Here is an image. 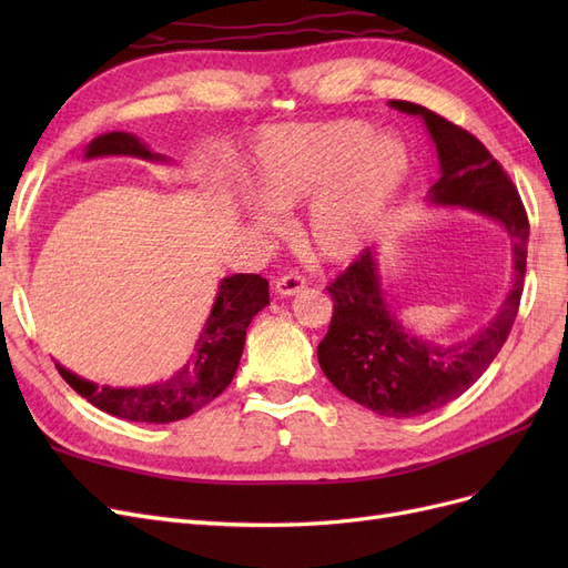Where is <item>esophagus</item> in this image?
<instances>
[{
    "mask_svg": "<svg viewBox=\"0 0 568 568\" xmlns=\"http://www.w3.org/2000/svg\"><path fill=\"white\" fill-rule=\"evenodd\" d=\"M305 284L307 282L301 277V274H284V277L274 282V291H277L280 296H296L305 288Z\"/></svg>",
    "mask_w": 568,
    "mask_h": 568,
    "instance_id": "esophagus-1",
    "label": "esophagus"
}]
</instances>
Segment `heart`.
Instances as JSON below:
<instances>
[{"label":"heart","mask_w":568,"mask_h":568,"mask_svg":"<svg viewBox=\"0 0 568 568\" xmlns=\"http://www.w3.org/2000/svg\"><path fill=\"white\" fill-rule=\"evenodd\" d=\"M409 151L400 136L376 134L363 120L286 123L261 132L255 146L253 192L277 211L307 203L301 236L324 261H348L386 227L409 178ZM251 205L261 230L277 215Z\"/></svg>","instance_id":"1"}]
</instances>
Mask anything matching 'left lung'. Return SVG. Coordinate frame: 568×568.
I'll return each mask as SVG.
<instances>
[{
	"mask_svg": "<svg viewBox=\"0 0 568 568\" xmlns=\"http://www.w3.org/2000/svg\"><path fill=\"white\" fill-rule=\"evenodd\" d=\"M419 115L438 153L440 178L428 189L434 205H453L500 222L511 239L514 280L497 315L467 341L436 343L405 329L386 301L379 251L367 248L326 286L334 301L329 332L317 346L320 367L343 395L382 417H419L455 400L474 386L505 346L519 311L528 217L519 192L490 151L474 134L409 101H388Z\"/></svg>",
	"mask_w": 568,
	"mask_h": 568,
	"instance_id": "1",
	"label": "left lung"
}]
</instances>
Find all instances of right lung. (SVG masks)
<instances>
[{
	"label": "right lung",
	"instance_id": "add662e5",
	"mask_svg": "<svg viewBox=\"0 0 568 568\" xmlns=\"http://www.w3.org/2000/svg\"><path fill=\"white\" fill-rule=\"evenodd\" d=\"M99 156L168 161L161 153L149 151L140 136L130 132L99 134L84 149V159ZM265 305H270V284L261 274H232L222 280L213 311L194 343V353L189 355L186 365L165 382L136 388H111L82 379L59 363L57 369L75 393L106 415L146 424L180 422L215 400L232 384L244 353L248 324Z\"/></svg>",
	"mask_w": 568,
	"mask_h": 568
}]
</instances>
